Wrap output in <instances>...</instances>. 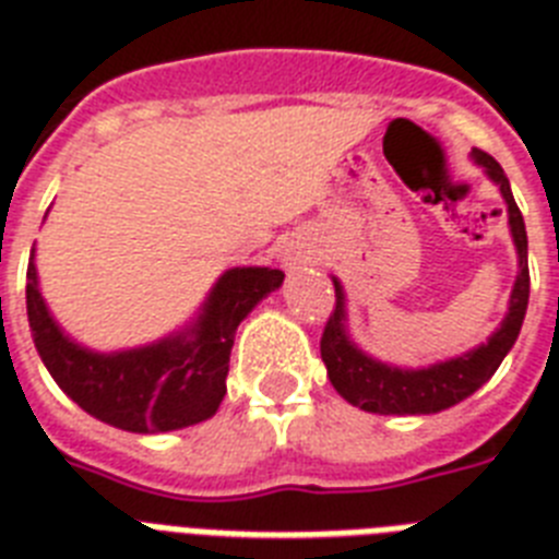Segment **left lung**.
Returning <instances> with one entry per match:
<instances>
[{
	"instance_id": "1",
	"label": "left lung",
	"mask_w": 559,
	"mask_h": 559,
	"mask_svg": "<svg viewBox=\"0 0 559 559\" xmlns=\"http://www.w3.org/2000/svg\"><path fill=\"white\" fill-rule=\"evenodd\" d=\"M472 159L500 188L506 211H509V230L520 262L518 280H514V288H511L509 311L502 317L500 329L472 352L440 359V362H431V366L423 368L389 366V362L362 352L352 340L343 283L336 276H331L336 290V308L329 317L325 331H322L320 354L325 368H329V380L336 394L357 405V408H362V412L382 414V417H389V414L408 417V414L445 412L451 405L463 403L465 396H472L483 382L491 380L502 359H506V354L518 343L525 308H528V237H525V223L518 202H514V193H511L509 177L502 174L495 156L474 147Z\"/></svg>"
}]
</instances>
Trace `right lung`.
I'll return each instance as SVG.
<instances>
[{"label": "right lung", "instance_id": "1", "mask_svg": "<svg viewBox=\"0 0 559 559\" xmlns=\"http://www.w3.org/2000/svg\"><path fill=\"white\" fill-rule=\"evenodd\" d=\"M36 248L27 265V322L59 389L91 417L131 435H159L211 419L225 396L239 322L283 285L280 269H228L197 317L174 334L122 352H94L62 331L39 290Z\"/></svg>", "mask_w": 559, "mask_h": 559}]
</instances>
